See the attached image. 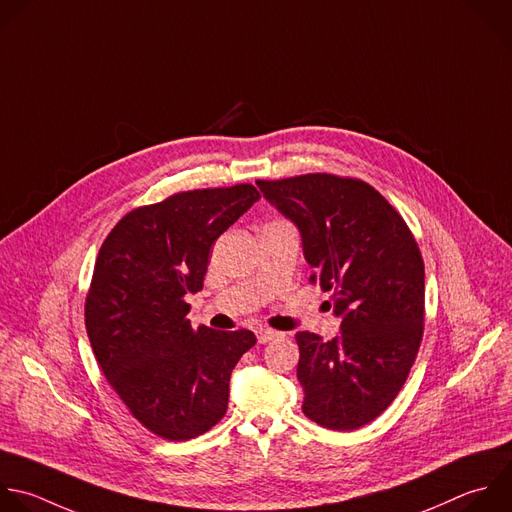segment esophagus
<instances>
[{
	"mask_svg": "<svg viewBox=\"0 0 512 512\" xmlns=\"http://www.w3.org/2000/svg\"><path fill=\"white\" fill-rule=\"evenodd\" d=\"M255 333H257V342L259 344H267V342H271V339L281 337L279 331H273V329H267V327H259Z\"/></svg>",
	"mask_w": 512,
	"mask_h": 512,
	"instance_id": "1",
	"label": "esophagus"
}]
</instances>
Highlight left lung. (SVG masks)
I'll return each mask as SVG.
<instances>
[{
    "mask_svg": "<svg viewBox=\"0 0 512 512\" xmlns=\"http://www.w3.org/2000/svg\"><path fill=\"white\" fill-rule=\"evenodd\" d=\"M257 187L297 227L311 281L333 293V315L342 319L329 342L295 335L303 414L329 430L362 428L394 402L422 342L420 249L364 181L317 173Z\"/></svg>",
    "mask_w": 512,
    "mask_h": 512,
    "instance_id": "8db88e82",
    "label": "left lung"
}]
</instances>
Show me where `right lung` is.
Listing matches in <instances>:
<instances>
[{
  "label": "right lung",
  "mask_w": 512,
  "mask_h": 512,
  "mask_svg": "<svg viewBox=\"0 0 512 512\" xmlns=\"http://www.w3.org/2000/svg\"><path fill=\"white\" fill-rule=\"evenodd\" d=\"M253 185L203 189L130 211L100 247L86 297L96 362L132 416L166 440H191L227 412L231 372L257 337L193 329L211 245L259 201Z\"/></svg>",
  "instance_id": "obj_1"
}]
</instances>
